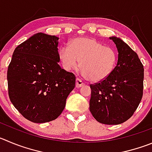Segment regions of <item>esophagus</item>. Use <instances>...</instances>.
Returning a JSON list of instances; mask_svg holds the SVG:
<instances>
[{"mask_svg":"<svg viewBox=\"0 0 152 152\" xmlns=\"http://www.w3.org/2000/svg\"><path fill=\"white\" fill-rule=\"evenodd\" d=\"M84 85H85V83H83V81L82 80V79H79V78H77V79H76V88L83 87Z\"/></svg>","mask_w":152,"mask_h":152,"instance_id":"34e87169","label":"esophagus"}]
</instances>
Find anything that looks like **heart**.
<instances>
[{
    "instance_id": "heart-1",
    "label": "heart",
    "mask_w": 152,
    "mask_h": 152,
    "mask_svg": "<svg viewBox=\"0 0 152 152\" xmlns=\"http://www.w3.org/2000/svg\"><path fill=\"white\" fill-rule=\"evenodd\" d=\"M59 59L66 71L79 68L88 80L100 82L111 75L117 63V54L113 48L103 45L97 39L79 37L73 39L69 46L59 50Z\"/></svg>"
}]
</instances>
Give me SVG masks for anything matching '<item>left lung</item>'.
Here are the masks:
<instances>
[{"mask_svg": "<svg viewBox=\"0 0 152 152\" xmlns=\"http://www.w3.org/2000/svg\"><path fill=\"white\" fill-rule=\"evenodd\" d=\"M117 48V65L109 77L90 85V112L98 122L119 124L128 120L143 94L144 68L137 54L120 38L112 37Z\"/></svg>", "mask_w": 152, "mask_h": 152, "instance_id": "8db88e82", "label": "left lung"}]
</instances>
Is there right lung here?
Returning a JSON list of instances; mask_svg holds the SVG:
<instances>
[{
	"label": "right lung",
	"instance_id": "1",
	"mask_svg": "<svg viewBox=\"0 0 152 152\" xmlns=\"http://www.w3.org/2000/svg\"><path fill=\"white\" fill-rule=\"evenodd\" d=\"M58 39L36 34L15 48L8 66L10 100L34 123L56 119L76 86L75 75L58 64Z\"/></svg>",
	"mask_w": 152,
	"mask_h": 152
}]
</instances>
